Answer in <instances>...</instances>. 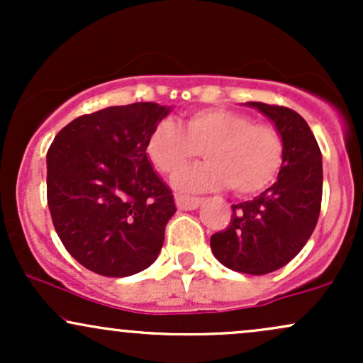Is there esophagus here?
<instances>
[{
	"label": "esophagus",
	"instance_id": "esophagus-1",
	"mask_svg": "<svg viewBox=\"0 0 363 363\" xmlns=\"http://www.w3.org/2000/svg\"><path fill=\"white\" fill-rule=\"evenodd\" d=\"M201 198H191V196H176V205L179 210H196L201 205Z\"/></svg>",
	"mask_w": 363,
	"mask_h": 363
}]
</instances>
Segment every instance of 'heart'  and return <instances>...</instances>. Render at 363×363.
<instances>
[{"instance_id": "b5f03b06", "label": "heart", "mask_w": 363, "mask_h": 363, "mask_svg": "<svg viewBox=\"0 0 363 363\" xmlns=\"http://www.w3.org/2000/svg\"><path fill=\"white\" fill-rule=\"evenodd\" d=\"M201 149L208 160L179 174L176 186L181 191L201 193L230 186L239 196L259 194L277 181L285 158L277 128L228 109L196 111L184 128L164 119L147 141L152 164L169 177L180 172Z\"/></svg>"}]
</instances>
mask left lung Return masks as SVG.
<instances>
[{
  "label": "left lung",
  "instance_id": "obj_1",
  "mask_svg": "<svg viewBox=\"0 0 363 363\" xmlns=\"http://www.w3.org/2000/svg\"><path fill=\"white\" fill-rule=\"evenodd\" d=\"M264 114L285 145L277 182L252 201L232 205L230 225L211 235L215 257L245 274L283 268L314 232L323 198V155L309 124L289 107L247 102Z\"/></svg>",
  "mask_w": 363,
  "mask_h": 363
}]
</instances>
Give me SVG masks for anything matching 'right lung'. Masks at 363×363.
Wrapping results in <instances>:
<instances>
[{
    "mask_svg": "<svg viewBox=\"0 0 363 363\" xmlns=\"http://www.w3.org/2000/svg\"><path fill=\"white\" fill-rule=\"evenodd\" d=\"M170 112L155 102L114 106L73 119L48 150V205L66 251L102 277L147 269L176 213L172 191L147 155Z\"/></svg>",
    "mask_w": 363,
    "mask_h": 363,
    "instance_id": "obj_1",
    "label": "right lung"
}]
</instances>
